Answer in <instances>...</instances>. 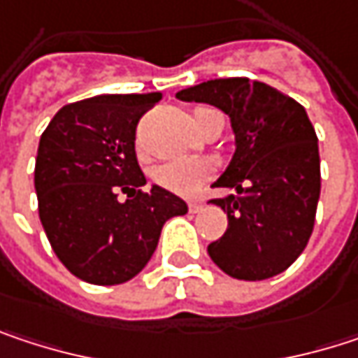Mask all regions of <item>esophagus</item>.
Instances as JSON below:
<instances>
[{"mask_svg": "<svg viewBox=\"0 0 358 358\" xmlns=\"http://www.w3.org/2000/svg\"><path fill=\"white\" fill-rule=\"evenodd\" d=\"M188 209H190V213H199L203 209V201H190L188 203Z\"/></svg>", "mask_w": 358, "mask_h": 358, "instance_id": "34e87169", "label": "esophagus"}]
</instances>
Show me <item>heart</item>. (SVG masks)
Here are the masks:
<instances>
[{"mask_svg":"<svg viewBox=\"0 0 358 358\" xmlns=\"http://www.w3.org/2000/svg\"><path fill=\"white\" fill-rule=\"evenodd\" d=\"M209 111V108L194 109V122ZM211 166L207 162H199V159H176V162H168L159 168H155L153 180L178 194H192L205 180L211 176Z\"/></svg>","mask_w":358,"mask_h":358,"instance_id":"b5f03b06","label":"heart"}]
</instances>
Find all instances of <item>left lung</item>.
<instances>
[{"label":"left lung","instance_id":"1","mask_svg":"<svg viewBox=\"0 0 358 358\" xmlns=\"http://www.w3.org/2000/svg\"><path fill=\"white\" fill-rule=\"evenodd\" d=\"M209 103L232 124L234 155L213 186L232 188L211 203L228 215L226 234L211 243V261L236 280H267L305 250L322 190L320 147L305 108L249 78H215L176 93Z\"/></svg>","mask_w":358,"mask_h":358}]
</instances>
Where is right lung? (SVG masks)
<instances>
[{
	"label": "right lung",
	"instance_id": "add662e5",
	"mask_svg": "<svg viewBox=\"0 0 358 358\" xmlns=\"http://www.w3.org/2000/svg\"><path fill=\"white\" fill-rule=\"evenodd\" d=\"M162 99L97 95L59 109L38 141L35 190L38 217L57 259L76 278L115 286L153 257L164 224L184 215L174 192L147 184L134 151L141 115ZM122 189L129 199L120 201Z\"/></svg>",
	"mask_w": 358,
	"mask_h": 358
}]
</instances>
